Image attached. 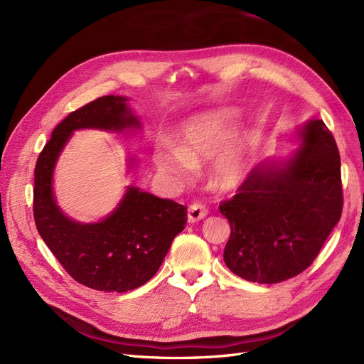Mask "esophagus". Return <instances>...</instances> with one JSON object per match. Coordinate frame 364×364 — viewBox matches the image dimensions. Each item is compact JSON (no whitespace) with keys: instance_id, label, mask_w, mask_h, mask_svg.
<instances>
[{"instance_id":"esophagus-1","label":"esophagus","mask_w":364,"mask_h":364,"mask_svg":"<svg viewBox=\"0 0 364 364\" xmlns=\"http://www.w3.org/2000/svg\"><path fill=\"white\" fill-rule=\"evenodd\" d=\"M208 214V209L203 203L200 202H194L188 206V222L190 223H196L199 222V220L205 218Z\"/></svg>"}]
</instances>
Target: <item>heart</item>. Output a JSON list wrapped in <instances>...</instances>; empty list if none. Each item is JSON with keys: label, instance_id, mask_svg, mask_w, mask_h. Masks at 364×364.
<instances>
[{"label": "heart", "instance_id": "1", "mask_svg": "<svg viewBox=\"0 0 364 364\" xmlns=\"http://www.w3.org/2000/svg\"><path fill=\"white\" fill-rule=\"evenodd\" d=\"M235 127L237 114L230 109L197 115L181 130L179 147L164 146L156 151V165L161 171L183 183L191 181L196 167L211 161L222 151L214 165L213 182L223 191L234 190L250 173L253 155L250 138H241L225 146L234 136Z\"/></svg>", "mask_w": 364, "mask_h": 364}]
</instances>
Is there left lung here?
I'll use <instances>...</instances> for the list:
<instances>
[{
	"mask_svg": "<svg viewBox=\"0 0 364 364\" xmlns=\"http://www.w3.org/2000/svg\"><path fill=\"white\" fill-rule=\"evenodd\" d=\"M301 136L291 159L258 164L218 206L230 225L225 262L246 281L277 284L302 273L341 217L340 155L331 130L313 119Z\"/></svg>",
	"mask_w": 364,
	"mask_h": 364,
	"instance_id": "left-lung-1",
	"label": "left lung"
}]
</instances>
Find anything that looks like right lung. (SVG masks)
Returning a JSON list of instances; mask_svg holds the SVG:
<instances>
[{"mask_svg": "<svg viewBox=\"0 0 364 364\" xmlns=\"http://www.w3.org/2000/svg\"><path fill=\"white\" fill-rule=\"evenodd\" d=\"M126 102L105 95L71 112L54 127L35 167L33 215L39 235L73 279L100 291L124 293L155 277L186 223V206L135 186H129L115 211L98 223L73 222L54 202V164L73 132L139 127Z\"/></svg>", "mask_w": 364, "mask_h": 364, "instance_id": "add662e5", "label": "right lung"}]
</instances>
